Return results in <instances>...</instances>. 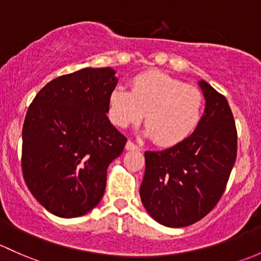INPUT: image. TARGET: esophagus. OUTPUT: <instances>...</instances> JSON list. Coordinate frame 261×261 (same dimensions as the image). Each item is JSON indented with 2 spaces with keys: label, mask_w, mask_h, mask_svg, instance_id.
Wrapping results in <instances>:
<instances>
[{
  "label": "esophagus",
  "mask_w": 261,
  "mask_h": 261,
  "mask_svg": "<svg viewBox=\"0 0 261 261\" xmlns=\"http://www.w3.org/2000/svg\"><path fill=\"white\" fill-rule=\"evenodd\" d=\"M126 150H140V146L139 145H136L135 142H133L131 140H128L127 142H126Z\"/></svg>",
  "instance_id": "1"
}]
</instances>
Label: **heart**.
<instances>
[{
  "instance_id": "1",
  "label": "heart",
  "mask_w": 261,
  "mask_h": 261,
  "mask_svg": "<svg viewBox=\"0 0 261 261\" xmlns=\"http://www.w3.org/2000/svg\"><path fill=\"white\" fill-rule=\"evenodd\" d=\"M205 98L201 90L161 71L135 76L131 90L116 87L109 97V119L126 128L145 115L147 135L161 146L186 140L200 125Z\"/></svg>"
}]
</instances>
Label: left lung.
Instances as JSON below:
<instances>
[{
  "label": "left lung",
  "mask_w": 261,
  "mask_h": 261,
  "mask_svg": "<svg viewBox=\"0 0 261 261\" xmlns=\"http://www.w3.org/2000/svg\"><path fill=\"white\" fill-rule=\"evenodd\" d=\"M206 106L188 139L145 152L140 197L158 223L184 227L201 220L223 196L238 152V131L224 95L199 81Z\"/></svg>",
  "instance_id": "8db88e82"
}]
</instances>
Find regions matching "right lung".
Returning <instances> with one entry per match:
<instances>
[{
	"instance_id": "add662e5",
	"label": "right lung",
	"mask_w": 261,
	"mask_h": 261,
	"mask_svg": "<svg viewBox=\"0 0 261 261\" xmlns=\"http://www.w3.org/2000/svg\"><path fill=\"white\" fill-rule=\"evenodd\" d=\"M116 84L112 68H82L54 79L30 103L22 127V174L54 215H85L105 193L108 167L127 141L106 116Z\"/></svg>"
}]
</instances>
